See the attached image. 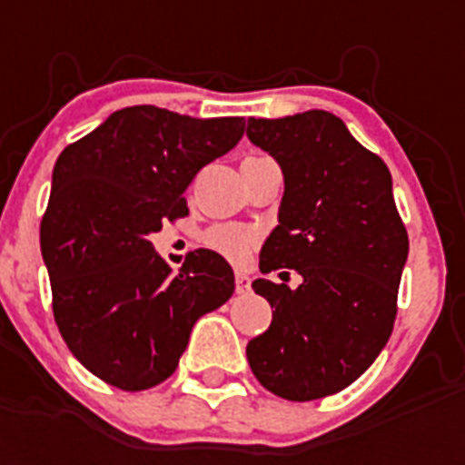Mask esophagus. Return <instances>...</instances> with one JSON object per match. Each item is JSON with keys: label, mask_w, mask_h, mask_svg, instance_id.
<instances>
[{"label": "esophagus", "mask_w": 465, "mask_h": 465, "mask_svg": "<svg viewBox=\"0 0 465 465\" xmlns=\"http://www.w3.org/2000/svg\"><path fill=\"white\" fill-rule=\"evenodd\" d=\"M236 292L239 294H248L251 292V277L243 275V272H236Z\"/></svg>", "instance_id": "obj_1"}]
</instances>
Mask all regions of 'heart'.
I'll list each match as a JSON object with an SVG mask.
<instances>
[{
  "label": "heart",
  "instance_id": "obj_1",
  "mask_svg": "<svg viewBox=\"0 0 465 465\" xmlns=\"http://www.w3.org/2000/svg\"><path fill=\"white\" fill-rule=\"evenodd\" d=\"M204 243L212 248V251H217L224 258L233 262L246 261L248 253L253 251L255 246V236L243 226H214L210 232L204 233Z\"/></svg>",
  "mask_w": 465,
  "mask_h": 465
}]
</instances>
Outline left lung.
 Here are the masks:
<instances>
[{
    "mask_svg": "<svg viewBox=\"0 0 465 465\" xmlns=\"http://www.w3.org/2000/svg\"><path fill=\"white\" fill-rule=\"evenodd\" d=\"M246 134L284 173L280 224L261 251V272L302 275L297 290L253 282L275 311L268 331L248 342V364L280 398L332 396L371 367L396 323L408 232L389 166L325 111L248 118Z\"/></svg>",
    "mask_w": 465,
    "mask_h": 465,
    "instance_id": "8db88e82",
    "label": "left lung"
}]
</instances>
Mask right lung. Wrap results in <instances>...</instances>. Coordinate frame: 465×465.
I'll use <instances>...</instances> for the list:
<instances>
[{"mask_svg":"<svg viewBox=\"0 0 465 465\" xmlns=\"http://www.w3.org/2000/svg\"><path fill=\"white\" fill-rule=\"evenodd\" d=\"M243 137V118H190L133 105L60 154L40 222L53 313L69 352L101 381L147 391L173 374L193 325L233 294L214 251L178 275L149 236L188 217L183 193Z\"/></svg>","mask_w":465,"mask_h":465,"instance_id":"add662e5","label":"right lung"}]
</instances>
